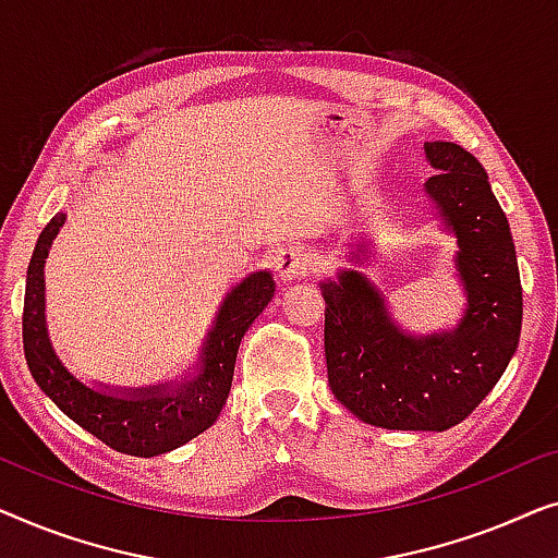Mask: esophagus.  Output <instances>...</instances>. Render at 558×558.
I'll return each mask as SVG.
<instances>
[{
  "instance_id": "34e87169",
  "label": "esophagus",
  "mask_w": 558,
  "mask_h": 558,
  "mask_svg": "<svg viewBox=\"0 0 558 558\" xmlns=\"http://www.w3.org/2000/svg\"><path fill=\"white\" fill-rule=\"evenodd\" d=\"M277 269L284 279H302L312 269V256L302 246H287L277 254Z\"/></svg>"
}]
</instances>
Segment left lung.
<instances>
[{"instance_id":"obj_1","label":"left lung","mask_w":558,"mask_h":558,"mask_svg":"<svg viewBox=\"0 0 558 558\" xmlns=\"http://www.w3.org/2000/svg\"><path fill=\"white\" fill-rule=\"evenodd\" d=\"M426 193L460 243L468 312L454 332L409 338L376 289L345 271L323 284L327 380L342 407L384 429L445 432L493 391L518 348L523 289L508 218L487 172L454 142H429Z\"/></svg>"}]
</instances>
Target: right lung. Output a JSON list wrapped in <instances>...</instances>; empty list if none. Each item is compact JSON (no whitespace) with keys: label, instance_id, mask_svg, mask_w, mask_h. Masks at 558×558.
I'll list each match as a JSON object with an SVG mask.
<instances>
[{"label":"right lung","instance_id":"1","mask_svg":"<svg viewBox=\"0 0 558 558\" xmlns=\"http://www.w3.org/2000/svg\"><path fill=\"white\" fill-rule=\"evenodd\" d=\"M63 220V213H58L43 228L27 266L22 342H25L29 373L65 416H71L75 424L121 454L155 457L182 447L213 426L220 409L226 407L241 338L271 302L274 289H277L271 274H251L226 296L218 312V323L205 345L197 378L174 388L172 393H165V388H144V391L119 399V396L98 393L73 378L52 353L48 330H45L43 266Z\"/></svg>","mask_w":558,"mask_h":558}]
</instances>
